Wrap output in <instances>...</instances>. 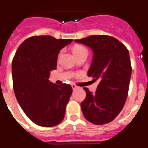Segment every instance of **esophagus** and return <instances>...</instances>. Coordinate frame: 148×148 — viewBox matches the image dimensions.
I'll return each mask as SVG.
<instances>
[{"label":"esophagus","instance_id":"34e87169","mask_svg":"<svg viewBox=\"0 0 148 148\" xmlns=\"http://www.w3.org/2000/svg\"><path fill=\"white\" fill-rule=\"evenodd\" d=\"M71 87H72V89H76L77 88V86L75 85V84H71Z\"/></svg>","mask_w":148,"mask_h":148}]
</instances>
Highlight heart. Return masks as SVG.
Listing matches in <instances>:
<instances>
[{"label":"heart","instance_id":"obj_1","mask_svg":"<svg viewBox=\"0 0 148 148\" xmlns=\"http://www.w3.org/2000/svg\"><path fill=\"white\" fill-rule=\"evenodd\" d=\"M82 51H86V49L84 47H82V46H75L73 48V53H74V54L79 53L82 52Z\"/></svg>","mask_w":148,"mask_h":148}]
</instances>
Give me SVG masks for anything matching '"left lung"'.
Listing matches in <instances>:
<instances>
[{
  "instance_id": "8db88e82",
  "label": "left lung",
  "mask_w": 148,
  "mask_h": 148,
  "mask_svg": "<svg viewBox=\"0 0 148 148\" xmlns=\"http://www.w3.org/2000/svg\"><path fill=\"white\" fill-rule=\"evenodd\" d=\"M74 41L92 50L87 75L99 82L95 93L84 88L86 96L80 104L82 112L92 123H108L120 114L127 98L132 74L129 51L118 40L108 35H91Z\"/></svg>"
}]
</instances>
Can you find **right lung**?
<instances>
[{
    "instance_id": "right-lung-1",
    "label": "right lung",
    "mask_w": 148,
    "mask_h": 148,
    "mask_svg": "<svg viewBox=\"0 0 148 148\" xmlns=\"http://www.w3.org/2000/svg\"><path fill=\"white\" fill-rule=\"evenodd\" d=\"M73 41L52 36H34L17 49L12 62L13 89L18 104L32 122L51 127L64 119L72 93L71 85L49 81L59 52Z\"/></svg>"
}]
</instances>
